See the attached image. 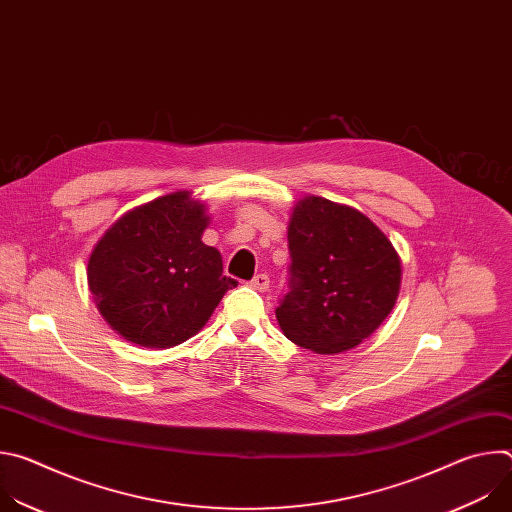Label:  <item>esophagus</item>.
Masks as SVG:
<instances>
[{
    "label": "esophagus",
    "instance_id": "1",
    "mask_svg": "<svg viewBox=\"0 0 512 512\" xmlns=\"http://www.w3.org/2000/svg\"><path fill=\"white\" fill-rule=\"evenodd\" d=\"M249 287H253V289H257V291H267V287H269V277H267L265 273H259V275H255V277L249 281Z\"/></svg>",
    "mask_w": 512,
    "mask_h": 512
}]
</instances>
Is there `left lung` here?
Instances as JSON below:
<instances>
[{
    "label": "left lung",
    "instance_id": "left-lung-1",
    "mask_svg": "<svg viewBox=\"0 0 512 512\" xmlns=\"http://www.w3.org/2000/svg\"><path fill=\"white\" fill-rule=\"evenodd\" d=\"M289 294L275 310L281 332L316 354H338L369 338L391 314L401 259L360 210L322 196L289 214Z\"/></svg>",
    "mask_w": 512,
    "mask_h": 512
}]
</instances>
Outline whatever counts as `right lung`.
Listing matches in <instances>:
<instances>
[{
    "instance_id": "1",
    "label": "right lung",
    "mask_w": 512,
    "mask_h": 512,
    "mask_svg": "<svg viewBox=\"0 0 512 512\" xmlns=\"http://www.w3.org/2000/svg\"><path fill=\"white\" fill-rule=\"evenodd\" d=\"M206 204L180 190L139 204L103 233L87 281L97 310L125 340L174 348L198 334L237 281L202 243Z\"/></svg>"
}]
</instances>
